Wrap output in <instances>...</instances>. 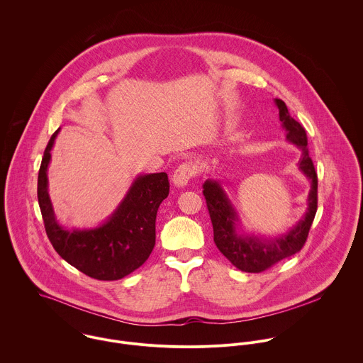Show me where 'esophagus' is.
<instances>
[{"label": "esophagus", "mask_w": 363, "mask_h": 363, "mask_svg": "<svg viewBox=\"0 0 363 363\" xmlns=\"http://www.w3.org/2000/svg\"><path fill=\"white\" fill-rule=\"evenodd\" d=\"M197 174V166L193 164L191 162H184L182 163L173 173V183L177 187L186 186L194 176Z\"/></svg>", "instance_id": "esophagus-1"}]
</instances>
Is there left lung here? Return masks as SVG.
Wrapping results in <instances>:
<instances>
[{
  "label": "left lung",
  "instance_id": "obj_1",
  "mask_svg": "<svg viewBox=\"0 0 363 363\" xmlns=\"http://www.w3.org/2000/svg\"><path fill=\"white\" fill-rule=\"evenodd\" d=\"M279 110V120L286 131V138L302 150L299 167L311 180L309 208L305 218L286 235L262 242L257 238H247L236 230V215L229 200L216 182L208 180L203 194L207 201L208 212L213 228V242L219 252L238 269L245 272H262L281 259H289L299 253L309 236L311 223L317 211V173L309 156L308 135L303 125L288 111L284 101L275 99Z\"/></svg>",
  "mask_w": 363,
  "mask_h": 363
}]
</instances>
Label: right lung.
Wrapping results in <instances>:
<instances>
[{
  "mask_svg": "<svg viewBox=\"0 0 363 363\" xmlns=\"http://www.w3.org/2000/svg\"><path fill=\"white\" fill-rule=\"evenodd\" d=\"M54 133L45 150L38 176V200L54 250L85 275L116 281L140 268L155 246L157 208L169 194L164 172L138 177L113 216L92 230H65L57 225L48 193V164Z\"/></svg>",
  "mask_w": 363,
  "mask_h": 363,
  "instance_id": "right-lung-1",
  "label": "right lung"
}]
</instances>
